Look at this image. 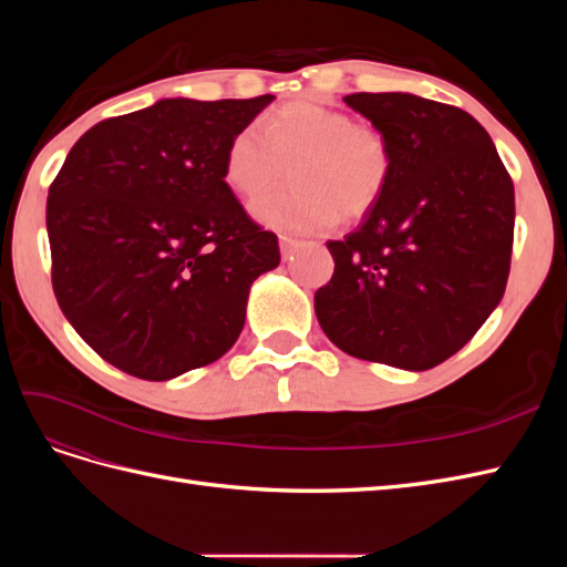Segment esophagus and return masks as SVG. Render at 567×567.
Returning a JSON list of instances; mask_svg holds the SVG:
<instances>
[{
    "mask_svg": "<svg viewBox=\"0 0 567 567\" xmlns=\"http://www.w3.org/2000/svg\"><path fill=\"white\" fill-rule=\"evenodd\" d=\"M279 246H281V257L284 260H288V257L293 255V250L300 246V241H296V238H290V236H279Z\"/></svg>",
    "mask_w": 567,
    "mask_h": 567,
    "instance_id": "34e87169",
    "label": "esophagus"
}]
</instances>
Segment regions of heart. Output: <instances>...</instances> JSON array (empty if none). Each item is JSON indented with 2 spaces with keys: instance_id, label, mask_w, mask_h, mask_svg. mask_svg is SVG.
<instances>
[{
  "instance_id": "1",
  "label": "heart",
  "mask_w": 567,
  "mask_h": 567,
  "mask_svg": "<svg viewBox=\"0 0 567 567\" xmlns=\"http://www.w3.org/2000/svg\"><path fill=\"white\" fill-rule=\"evenodd\" d=\"M392 165V144L381 127L302 99L231 136L225 182L236 196L255 200L290 167L296 186L260 198L252 213L267 227L315 234L333 227L338 217L371 213L390 184Z\"/></svg>"
}]
</instances>
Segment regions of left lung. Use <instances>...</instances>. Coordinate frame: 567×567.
Wrapping results in <instances>:
<instances>
[{
    "instance_id": "1",
    "label": "left lung",
    "mask_w": 567,
    "mask_h": 567,
    "mask_svg": "<svg viewBox=\"0 0 567 567\" xmlns=\"http://www.w3.org/2000/svg\"><path fill=\"white\" fill-rule=\"evenodd\" d=\"M346 104L392 144V177L362 225L329 241L315 312L336 348L425 371L456 354L499 305L511 269L513 179L477 120L414 94Z\"/></svg>"
}]
</instances>
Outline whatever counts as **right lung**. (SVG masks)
<instances>
[{"label": "right lung", "instance_id": "add662e5", "mask_svg": "<svg viewBox=\"0 0 567 567\" xmlns=\"http://www.w3.org/2000/svg\"><path fill=\"white\" fill-rule=\"evenodd\" d=\"M274 96L163 99L101 120L49 186L51 286L109 364L167 381L225 354L250 284L281 262L225 182L231 136Z\"/></svg>", "mask_w": 567, "mask_h": 567}]
</instances>
